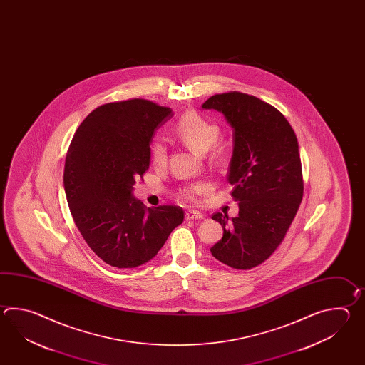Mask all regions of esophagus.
I'll return each mask as SVG.
<instances>
[{
    "mask_svg": "<svg viewBox=\"0 0 365 365\" xmlns=\"http://www.w3.org/2000/svg\"><path fill=\"white\" fill-rule=\"evenodd\" d=\"M203 214L200 211H194V210H189L185 212L186 220H192V219H202Z\"/></svg>",
    "mask_w": 365,
    "mask_h": 365,
    "instance_id": "esophagus-1",
    "label": "esophagus"
}]
</instances>
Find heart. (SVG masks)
I'll return each mask as SVG.
<instances>
[{
    "instance_id": "1",
    "label": "heart",
    "mask_w": 365,
    "mask_h": 365,
    "mask_svg": "<svg viewBox=\"0 0 365 365\" xmlns=\"http://www.w3.org/2000/svg\"><path fill=\"white\" fill-rule=\"evenodd\" d=\"M175 138L194 153L203 154L217 143L220 135V128L217 123L210 121L195 110H187L180 117L173 126ZM151 163L155 168H164L168 163V148L162 140H154L150 146ZM212 158L215 160L222 159V148H214ZM211 185L207 181H197L185 186L180 197L189 202H197L202 195L209 193Z\"/></svg>"
}]
</instances>
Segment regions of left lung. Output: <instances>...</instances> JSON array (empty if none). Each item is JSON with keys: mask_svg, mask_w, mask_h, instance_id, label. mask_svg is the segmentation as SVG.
Masks as SVG:
<instances>
[{"mask_svg": "<svg viewBox=\"0 0 365 365\" xmlns=\"http://www.w3.org/2000/svg\"><path fill=\"white\" fill-rule=\"evenodd\" d=\"M202 108L217 109L233 128L228 181L239 215H212L223 237L211 247L217 261L249 270L264 262L284 240L303 200L302 160L295 132L272 104L253 95H212Z\"/></svg>", "mask_w": 365, "mask_h": 365, "instance_id": "8db88e82", "label": "left lung"}]
</instances>
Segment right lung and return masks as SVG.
Masks as SVG:
<instances>
[{"mask_svg": "<svg viewBox=\"0 0 365 365\" xmlns=\"http://www.w3.org/2000/svg\"><path fill=\"white\" fill-rule=\"evenodd\" d=\"M171 108L146 99L112 101L78 126L63 170L70 212L87 245L106 264H146L182 223L184 210L146 207L133 197L135 180L150 167V143Z\"/></svg>", "mask_w": 365, "mask_h": 365, "instance_id": "right-lung-1", "label": "right lung"}]
</instances>
